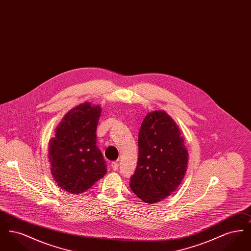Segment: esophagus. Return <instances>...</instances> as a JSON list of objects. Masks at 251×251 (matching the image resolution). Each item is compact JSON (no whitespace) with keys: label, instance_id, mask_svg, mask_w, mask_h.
<instances>
[{"label":"esophagus","instance_id":"esophagus-1","mask_svg":"<svg viewBox=\"0 0 251 251\" xmlns=\"http://www.w3.org/2000/svg\"><path fill=\"white\" fill-rule=\"evenodd\" d=\"M111 166H112V168H113V170H115V171H117V170L119 169V163H118L117 161H115V162H112Z\"/></svg>","mask_w":251,"mask_h":251}]
</instances>
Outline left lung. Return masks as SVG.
Here are the masks:
<instances>
[{
    "label": "left lung",
    "instance_id": "8db88e82",
    "mask_svg": "<svg viewBox=\"0 0 251 251\" xmlns=\"http://www.w3.org/2000/svg\"><path fill=\"white\" fill-rule=\"evenodd\" d=\"M138 151L131 190L144 202L161 201L178 188L188 165L184 139L165 111H153L145 117L138 133Z\"/></svg>",
    "mask_w": 251,
    "mask_h": 251
}]
</instances>
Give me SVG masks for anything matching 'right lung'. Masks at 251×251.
<instances>
[{
	"label": "right lung",
	"mask_w": 251,
	"mask_h": 251,
	"mask_svg": "<svg viewBox=\"0 0 251 251\" xmlns=\"http://www.w3.org/2000/svg\"><path fill=\"white\" fill-rule=\"evenodd\" d=\"M100 113V106L90 102L73 108L50 140V172L57 185L66 192L86 191L107 171L103 156L96 145Z\"/></svg>",
	"instance_id": "obj_1"
}]
</instances>
